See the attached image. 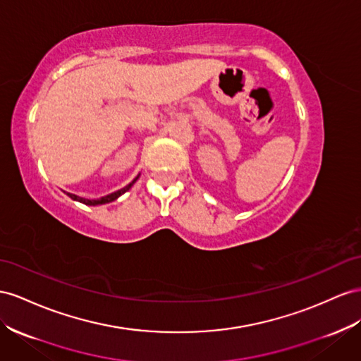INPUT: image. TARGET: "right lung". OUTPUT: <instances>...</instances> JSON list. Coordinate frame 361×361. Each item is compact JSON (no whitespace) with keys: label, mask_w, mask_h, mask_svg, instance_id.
I'll return each mask as SVG.
<instances>
[{"label":"right lung","mask_w":361,"mask_h":361,"mask_svg":"<svg viewBox=\"0 0 361 361\" xmlns=\"http://www.w3.org/2000/svg\"><path fill=\"white\" fill-rule=\"evenodd\" d=\"M136 179L138 178H135L128 187H124V188H121V190H118V191H115V192H112V194H108V196H104V197H102V199H97V200H90V199H83V197H79V196H75V194H70V192H66L68 196H70L73 200H77V202H80V203H85V204H90V207H95V204H103V203H109V202H114L115 199H118L121 194H124L126 191H128L132 185L136 182Z\"/></svg>","instance_id":"add662e5"}]
</instances>
